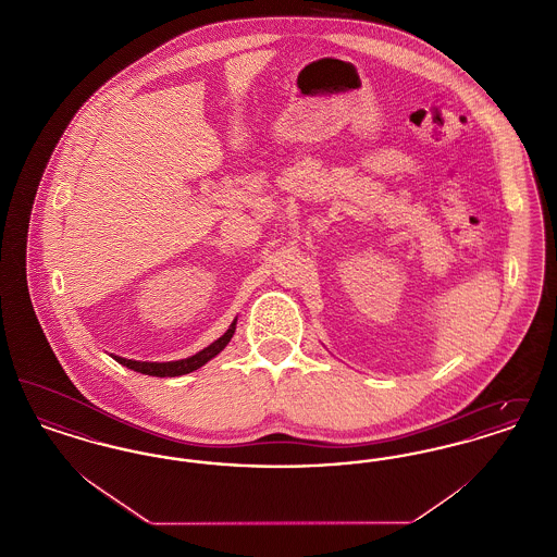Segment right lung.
<instances>
[{
  "mask_svg": "<svg viewBox=\"0 0 557 557\" xmlns=\"http://www.w3.org/2000/svg\"><path fill=\"white\" fill-rule=\"evenodd\" d=\"M234 332H236V319H234V323L230 325V330L219 338V341H214L212 345L207 346V348H202L200 352H196L194 357H187V359H182V361H169V363H148V361H133V359H123V357H114L121 366H125V368H129L133 371H139V373H146V375H159V377H175V375H184V373H189V371L198 370V368H202L207 361H211L212 357H216L227 343L232 341V336H234Z\"/></svg>",
  "mask_w": 557,
  "mask_h": 557,
  "instance_id": "add662e5",
  "label": "right lung"
}]
</instances>
